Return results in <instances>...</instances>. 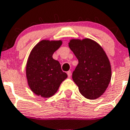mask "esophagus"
Instances as JSON below:
<instances>
[{
	"mask_svg": "<svg viewBox=\"0 0 130 130\" xmlns=\"http://www.w3.org/2000/svg\"><path fill=\"white\" fill-rule=\"evenodd\" d=\"M67 75H68V77H70L71 76V71H67Z\"/></svg>",
	"mask_w": 130,
	"mask_h": 130,
	"instance_id": "obj_1",
	"label": "esophagus"
}]
</instances>
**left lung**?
<instances>
[{"instance_id":"8db88e82","label":"left lung","mask_w":130,"mask_h":130,"mask_svg":"<svg viewBox=\"0 0 130 130\" xmlns=\"http://www.w3.org/2000/svg\"><path fill=\"white\" fill-rule=\"evenodd\" d=\"M69 47L79 62L72 78L81 94L89 100L100 98L111 77L110 63L105 51L90 39H71Z\"/></svg>"}]
</instances>
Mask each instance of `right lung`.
<instances>
[{"mask_svg":"<svg viewBox=\"0 0 130 130\" xmlns=\"http://www.w3.org/2000/svg\"><path fill=\"white\" fill-rule=\"evenodd\" d=\"M62 45L61 41L43 40L32 48L26 67L27 82L30 89L37 95L50 98L57 91L62 82L67 77L59 62L53 55Z\"/></svg>","mask_w":130,"mask_h":130,"instance_id":"add662e5","label":"right lung"}]
</instances>
